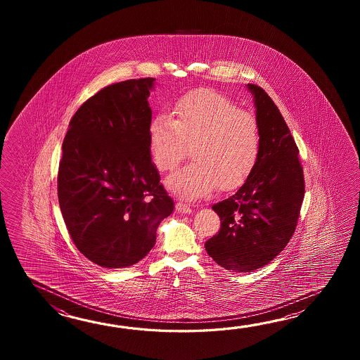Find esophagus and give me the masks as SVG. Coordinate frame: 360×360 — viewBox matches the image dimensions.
Returning a JSON list of instances; mask_svg holds the SVG:
<instances>
[{
    "mask_svg": "<svg viewBox=\"0 0 360 360\" xmlns=\"http://www.w3.org/2000/svg\"><path fill=\"white\" fill-rule=\"evenodd\" d=\"M176 211L177 212H181V214H191V206H188L186 203L184 202H177L176 203Z\"/></svg>",
    "mask_w": 360,
    "mask_h": 360,
    "instance_id": "obj_1",
    "label": "esophagus"
}]
</instances>
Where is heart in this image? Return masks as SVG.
<instances>
[{
  "instance_id": "b5f03b06",
  "label": "heart",
  "mask_w": 360,
  "mask_h": 360,
  "mask_svg": "<svg viewBox=\"0 0 360 360\" xmlns=\"http://www.w3.org/2000/svg\"><path fill=\"white\" fill-rule=\"evenodd\" d=\"M191 146L194 161L167 179L169 189L186 198L233 191L256 167L261 135L256 117L212 90L191 92L179 100L172 115H157L149 126V149L155 167L171 171Z\"/></svg>"
}]
</instances>
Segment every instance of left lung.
Masks as SVG:
<instances>
[{
	"mask_svg": "<svg viewBox=\"0 0 360 360\" xmlns=\"http://www.w3.org/2000/svg\"><path fill=\"white\" fill-rule=\"evenodd\" d=\"M253 95L261 135L260 158L231 197L212 206L220 231L206 251L222 268L248 273L262 268L290 242L305 194L299 148L274 101L257 84Z\"/></svg>",
	"mask_w": 360,
	"mask_h": 360,
	"instance_id": "left-lung-1",
	"label": "left lung"
}]
</instances>
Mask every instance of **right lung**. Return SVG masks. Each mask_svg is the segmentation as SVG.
Instances as JSON below:
<instances>
[{
    "label": "right lung",
    "mask_w": 360,
    "mask_h": 360,
    "mask_svg": "<svg viewBox=\"0 0 360 360\" xmlns=\"http://www.w3.org/2000/svg\"><path fill=\"white\" fill-rule=\"evenodd\" d=\"M154 78L101 89L78 108L63 141L58 198L78 251L103 268H127L155 245L171 199L149 149Z\"/></svg>",
    "instance_id": "obj_1"
}]
</instances>
